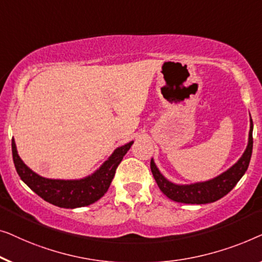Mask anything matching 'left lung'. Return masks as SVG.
Returning a JSON list of instances; mask_svg holds the SVG:
<instances>
[{"mask_svg":"<svg viewBox=\"0 0 262 262\" xmlns=\"http://www.w3.org/2000/svg\"><path fill=\"white\" fill-rule=\"evenodd\" d=\"M253 150V121L250 119V130L248 146L234 166L228 171L216 177L211 180L203 183L191 184V185H177L165 178L159 172V169L154 164L153 159L150 160V171L153 173L154 179L161 190V192L169 198V200L185 204H206L219 201L220 198L229 193L238 180L245 174L249 166L250 157Z\"/></svg>","mask_w":262,"mask_h":262,"instance_id":"8db88e82","label":"left lung"}]
</instances>
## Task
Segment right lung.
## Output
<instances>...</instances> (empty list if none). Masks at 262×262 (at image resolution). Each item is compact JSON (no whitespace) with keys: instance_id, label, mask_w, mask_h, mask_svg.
Wrapping results in <instances>:
<instances>
[{"instance_id":"1","label":"right lung","mask_w":262,"mask_h":262,"mask_svg":"<svg viewBox=\"0 0 262 262\" xmlns=\"http://www.w3.org/2000/svg\"><path fill=\"white\" fill-rule=\"evenodd\" d=\"M133 141L115 149L108 160L94 174L79 180L42 178L28 168L17 154L15 141L12 140L13 160L17 174L34 192L49 203L59 208L75 209L95 203L104 196L115 176L116 168L129 150Z\"/></svg>"}]
</instances>
